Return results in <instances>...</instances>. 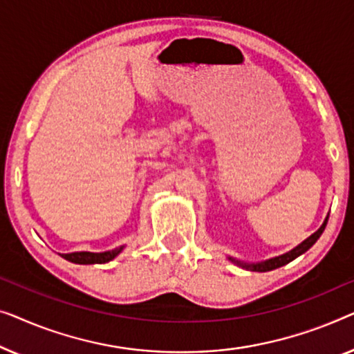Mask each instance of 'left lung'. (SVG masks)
<instances>
[{
  "mask_svg": "<svg viewBox=\"0 0 354 354\" xmlns=\"http://www.w3.org/2000/svg\"><path fill=\"white\" fill-rule=\"evenodd\" d=\"M327 220H328V218H326V221L322 223V226H321L319 229H317V231H316L315 234H313V236L308 237L306 241H303V242L300 243V245L293 248V250H290V252H288V253H283V255H281V257L271 258V260H268V261H263V263H257V265H247V263L236 261V260H232V258H231V261L237 263L239 266H242V268H247V270H250V271H260V272L271 271V270H276V268H281V266H283V265H287V263H290L292 260H295L297 257H300L301 253H305V252L308 250V248H311L313 245H315L317 239L321 237V234L324 232L326 225H327Z\"/></svg>",
  "mask_w": 354,
  "mask_h": 354,
  "instance_id": "8db88e82",
  "label": "left lung"
}]
</instances>
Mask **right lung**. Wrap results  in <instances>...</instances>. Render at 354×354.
Returning a JSON list of instances; mask_svg holds the SVG:
<instances>
[{
  "mask_svg": "<svg viewBox=\"0 0 354 354\" xmlns=\"http://www.w3.org/2000/svg\"><path fill=\"white\" fill-rule=\"evenodd\" d=\"M123 247L113 248L111 252L102 253H91V252H75V253H64V258L78 265H93V263H107L115 258L122 252Z\"/></svg>",
  "mask_w": 354,
  "mask_h": 354,
  "instance_id": "obj_1",
  "label": "right lung"
}]
</instances>
